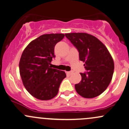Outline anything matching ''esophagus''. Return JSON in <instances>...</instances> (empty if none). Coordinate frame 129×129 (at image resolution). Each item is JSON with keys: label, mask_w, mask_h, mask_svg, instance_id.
Segmentation results:
<instances>
[{"label": "esophagus", "mask_w": 129, "mask_h": 129, "mask_svg": "<svg viewBox=\"0 0 129 129\" xmlns=\"http://www.w3.org/2000/svg\"><path fill=\"white\" fill-rule=\"evenodd\" d=\"M66 74H67V75H71V74H73V72L72 71H70V72H66Z\"/></svg>", "instance_id": "34e87169"}]
</instances>
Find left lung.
I'll return each instance as SVG.
<instances>
[{
	"label": "left lung",
	"instance_id": "left-lung-1",
	"mask_svg": "<svg viewBox=\"0 0 129 129\" xmlns=\"http://www.w3.org/2000/svg\"><path fill=\"white\" fill-rule=\"evenodd\" d=\"M79 52L80 60L85 62L86 72L80 73L82 80L75 84L77 93L85 98H93L103 93L112 80L114 63L102 42L85 33L65 34Z\"/></svg>",
	"mask_w": 129,
	"mask_h": 129
}]
</instances>
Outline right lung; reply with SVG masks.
Listing matches in <instances>:
<instances>
[{
	"label": "right lung",
	"instance_id": "1",
	"mask_svg": "<svg viewBox=\"0 0 129 129\" xmlns=\"http://www.w3.org/2000/svg\"><path fill=\"white\" fill-rule=\"evenodd\" d=\"M64 36L60 33L41 35L32 41L21 54L19 69L22 82L26 90L38 100L55 97L66 77L65 72L50 66L55 57L54 47Z\"/></svg>",
	"mask_w": 129,
	"mask_h": 129
}]
</instances>
